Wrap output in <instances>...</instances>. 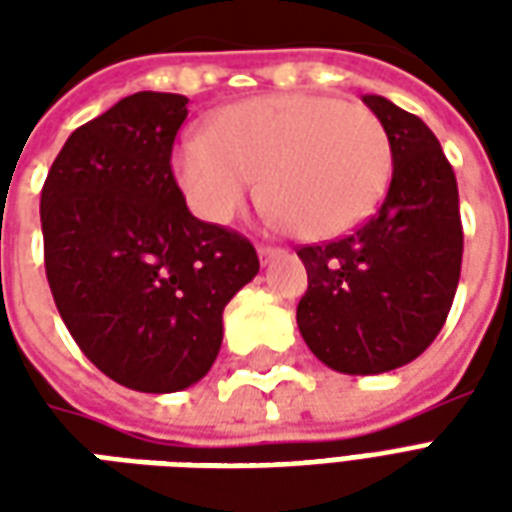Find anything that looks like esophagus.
<instances>
[{
    "mask_svg": "<svg viewBox=\"0 0 512 512\" xmlns=\"http://www.w3.org/2000/svg\"><path fill=\"white\" fill-rule=\"evenodd\" d=\"M279 255H282V249H274V246H257V257H260L263 266H268V263Z\"/></svg>",
    "mask_w": 512,
    "mask_h": 512,
    "instance_id": "obj_1",
    "label": "esophagus"
}]
</instances>
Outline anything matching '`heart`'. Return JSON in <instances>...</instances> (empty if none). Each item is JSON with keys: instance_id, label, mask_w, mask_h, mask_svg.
<instances>
[{"instance_id": "1", "label": "heart", "mask_w": 512, "mask_h": 512, "mask_svg": "<svg viewBox=\"0 0 512 512\" xmlns=\"http://www.w3.org/2000/svg\"><path fill=\"white\" fill-rule=\"evenodd\" d=\"M392 142L367 106L329 95L249 98L175 150V175L205 222L227 224L260 191L274 219L310 241L351 230L384 197Z\"/></svg>"}]
</instances>
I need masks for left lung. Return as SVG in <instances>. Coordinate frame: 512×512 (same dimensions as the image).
Returning <instances> with one entry per match:
<instances>
[{
	"label": "left lung",
	"instance_id": "1",
	"mask_svg": "<svg viewBox=\"0 0 512 512\" xmlns=\"http://www.w3.org/2000/svg\"><path fill=\"white\" fill-rule=\"evenodd\" d=\"M392 142L386 197L359 230L301 246L307 293L296 323L323 365L345 376H378L428 348L461 279L458 183L439 139L384 95H362Z\"/></svg>",
	"mask_w": 512,
	"mask_h": 512
}]
</instances>
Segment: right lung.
<instances>
[{"label": "right lung", "instance_id": "1", "mask_svg": "<svg viewBox=\"0 0 512 512\" xmlns=\"http://www.w3.org/2000/svg\"><path fill=\"white\" fill-rule=\"evenodd\" d=\"M189 98L134 93L76 128L40 194L51 296L84 356L117 384L167 395L222 348V312L260 271L255 246L186 208L172 142Z\"/></svg>", "mask_w": 512, "mask_h": 512}]
</instances>
